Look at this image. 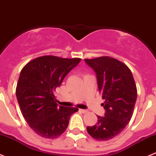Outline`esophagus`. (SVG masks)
I'll use <instances>...</instances> for the list:
<instances>
[{"label": "esophagus", "instance_id": "1", "mask_svg": "<svg viewBox=\"0 0 156 156\" xmlns=\"http://www.w3.org/2000/svg\"><path fill=\"white\" fill-rule=\"evenodd\" d=\"M80 111H81V112H82L83 114H87V113L88 112L87 110H84V109H80Z\"/></svg>", "mask_w": 156, "mask_h": 156}]
</instances>
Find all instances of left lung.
Instances as JSON below:
<instances>
[{"instance_id":"1","label":"left lung","mask_w":156,"mask_h":156,"mask_svg":"<svg viewBox=\"0 0 156 156\" xmlns=\"http://www.w3.org/2000/svg\"><path fill=\"white\" fill-rule=\"evenodd\" d=\"M84 60L96 72L105 110L104 117L97 116V123L87 126V131L95 140L105 141L122 132L132 119L137 87L131 70L117 59L103 56Z\"/></svg>"}]
</instances>
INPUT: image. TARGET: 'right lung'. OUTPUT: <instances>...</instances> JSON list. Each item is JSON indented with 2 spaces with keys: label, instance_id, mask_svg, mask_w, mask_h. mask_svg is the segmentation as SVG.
<instances>
[{
  "label": "right lung",
  "instance_id": "1",
  "mask_svg": "<svg viewBox=\"0 0 156 156\" xmlns=\"http://www.w3.org/2000/svg\"><path fill=\"white\" fill-rule=\"evenodd\" d=\"M81 60L45 55L30 60L21 71L16 90L18 102L27 123L41 137H58L78 111L57 105L55 91Z\"/></svg>",
  "mask_w": 156,
  "mask_h": 156
}]
</instances>
